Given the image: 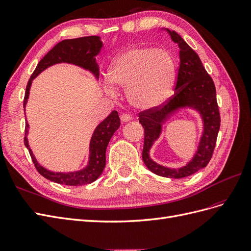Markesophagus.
<instances>
[{
	"label": "esophagus",
	"instance_id": "34e87169",
	"mask_svg": "<svg viewBox=\"0 0 251 251\" xmlns=\"http://www.w3.org/2000/svg\"><path fill=\"white\" fill-rule=\"evenodd\" d=\"M121 121L122 123H127V122L131 121V117L128 113H123L121 115Z\"/></svg>",
	"mask_w": 251,
	"mask_h": 251
}]
</instances>
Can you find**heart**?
Here are the masks:
<instances>
[{
	"label": "heart",
	"instance_id": "obj_1",
	"mask_svg": "<svg viewBox=\"0 0 251 251\" xmlns=\"http://www.w3.org/2000/svg\"><path fill=\"white\" fill-rule=\"evenodd\" d=\"M176 66L172 55L155 48H131L118 55L108 69L106 90L126 89L128 101L140 110H151L168 100L175 81Z\"/></svg>",
	"mask_w": 251,
	"mask_h": 251
}]
</instances>
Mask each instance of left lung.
Masks as SVG:
<instances>
[{"mask_svg": "<svg viewBox=\"0 0 251 251\" xmlns=\"http://www.w3.org/2000/svg\"><path fill=\"white\" fill-rule=\"evenodd\" d=\"M166 30L179 48L180 64L178 69L175 93L164 106L141 112L139 122L144 128L142 158L147 169L156 175L177 179L191 176L207 166L216 144L221 117L214 82L203 68L201 58L176 31ZM184 107L194 108L200 113L204 130L198 151L191 161L178 169L166 168L153 162L149 156V151L162 132V125L180 108Z\"/></svg>", "mask_w": 251, "mask_h": 251, "instance_id": "obj_1", "label": "left lung"}]
</instances>
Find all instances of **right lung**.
<instances>
[{
	"mask_svg": "<svg viewBox=\"0 0 251 251\" xmlns=\"http://www.w3.org/2000/svg\"><path fill=\"white\" fill-rule=\"evenodd\" d=\"M102 48V42L99 36H89L82 38H76V39H67L57 43L56 46L50 50V52L43 57L38 63L34 73L31 74L30 78L27 82L26 91L24 96V108L27 104V100L29 96V90L31 87V82L44 70L54 66L57 63H71L79 68L89 71L93 74L96 79L99 78L100 68L96 62L95 56H98ZM121 125L118 111L113 110L108 117L100 122L96 126L94 132L92 133L91 140H90L89 146V161L85 168L80 171L75 172H52L47 170L46 168L37 161L33 151H31L27 134L29 125L26 122L25 123V137L24 144L29 151V155L33 159V162L36 166L37 171L50 181H54L59 184L66 185H83L89 184L98 179L105 169L106 165V150L109 141L112 138L113 133L119 129Z\"/></svg>",
	"mask_w": 251,
	"mask_h": 251,
	"instance_id": "obj_1",
	"label": "right lung"
}]
</instances>
